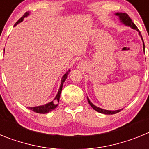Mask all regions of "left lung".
Segmentation results:
<instances>
[{
    "mask_svg": "<svg viewBox=\"0 0 149 149\" xmlns=\"http://www.w3.org/2000/svg\"><path fill=\"white\" fill-rule=\"evenodd\" d=\"M116 15H118V16L119 17V19L121 20V22L122 23H123L124 24H125L126 26H128V27H131V28L134 29V30H136L139 32V34L140 35V32L139 31V30H138L137 27H136V25H135V24L134 23V22H132V20L131 19V18L129 17V15H127V13H116ZM140 36H141L142 38V36L140 35ZM142 40H143V38H142ZM143 49H145V45H144V42H143ZM87 100H88V102H89V104H90V106L93 107V109H94L95 110H96L97 112H98V113H104V114H107V115H110V114H115V113H119V112L121 111V110H104V109H101V108H99V107H98L95 106L94 104H93L92 102H91L90 101H89V98H87Z\"/></svg>",
    "mask_w": 149,
    "mask_h": 149,
    "instance_id": "obj_1",
    "label": "left lung"
}]
</instances>
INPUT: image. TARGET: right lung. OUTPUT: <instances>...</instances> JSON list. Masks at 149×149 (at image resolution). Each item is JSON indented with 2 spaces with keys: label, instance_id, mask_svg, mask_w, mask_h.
Segmentation results:
<instances>
[{
  "label": "right lung",
  "instance_id": "add662e5",
  "mask_svg": "<svg viewBox=\"0 0 149 149\" xmlns=\"http://www.w3.org/2000/svg\"><path fill=\"white\" fill-rule=\"evenodd\" d=\"M28 15H29L28 12H27V13H24V15L23 16H22V18H21L20 19H19V20H18V22L15 24V25L14 26L17 25L18 23L22 22V21L24 20V18H25V17H27ZM69 72H70V70H68V72H67L66 73H65V74L63 76V77H62L60 87V89H59L58 93H57V94H56V97H55V98L54 99V101H51V102H49V103H48V104H45V105H42V106L34 107H29V109L31 110H33V112H36V113H43V114L47 113H49V112H51V111H52V110H54L56 107H57V105H58L59 101H60V94H61L62 88H63V83L65 82V81L66 80L67 76H68Z\"/></svg>",
  "mask_w": 149,
  "mask_h": 149
}]
</instances>
